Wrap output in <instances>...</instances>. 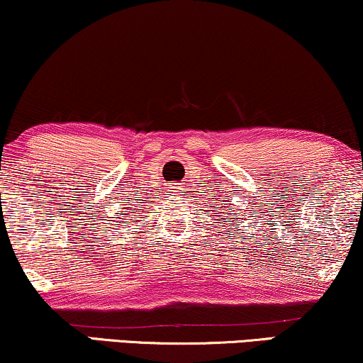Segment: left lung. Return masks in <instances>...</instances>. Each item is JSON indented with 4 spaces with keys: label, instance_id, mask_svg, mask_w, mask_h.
<instances>
[{
    "label": "left lung",
    "instance_id": "1",
    "mask_svg": "<svg viewBox=\"0 0 363 363\" xmlns=\"http://www.w3.org/2000/svg\"><path fill=\"white\" fill-rule=\"evenodd\" d=\"M226 199H229V197H226ZM233 209H235V208H231V211H229V214H233ZM236 211H238V213H240L241 209H236ZM233 219H241V218H228V223H233Z\"/></svg>",
    "mask_w": 363,
    "mask_h": 363
}]
</instances>
